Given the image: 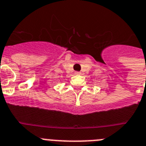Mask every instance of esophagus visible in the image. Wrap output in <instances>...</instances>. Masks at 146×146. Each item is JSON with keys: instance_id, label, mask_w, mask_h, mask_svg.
I'll list each match as a JSON object with an SVG mask.
<instances>
[{"instance_id": "esophagus-1", "label": "esophagus", "mask_w": 146, "mask_h": 146, "mask_svg": "<svg viewBox=\"0 0 146 146\" xmlns=\"http://www.w3.org/2000/svg\"><path fill=\"white\" fill-rule=\"evenodd\" d=\"M75 74H76V75H81V73H80V72H76V73H75Z\"/></svg>"}]
</instances>
